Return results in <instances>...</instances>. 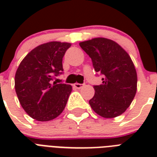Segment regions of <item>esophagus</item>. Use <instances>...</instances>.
Returning a JSON list of instances; mask_svg holds the SVG:
<instances>
[{
	"instance_id": "obj_1",
	"label": "esophagus",
	"mask_w": 157,
	"mask_h": 157,
	"mask_svg": "<svg viewBox=\"0 0 157 157\" xmlns=\"http://www.w3.org/2000/svg\"><path fill=\"white\" fill-rule=\"evenodd\" d=\"M83 84H79V83H75L73 85V86L75 87V88L76 89H81L82 87H83Z\"/></svg>"
}]
</instances>
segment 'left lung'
Here are the masks:
<instances>
[{
    "label": "left lung",
    "mask_w": 157,
    "mask_h": 157,
    "mask_svg": "<svg viewBox=\"0 0 157 157\" xmlns=\"http://www.w3.org/2000/svg\"><path fill=\"white\" fill-rule=\"evenodd\" d=\"M90 57L96 72L103 74V84L94 86L89 101L92 109L103 118L123 114L137 91V72L129 54L116 41L96 37L79 43Z\"/></svg>",
    "instance_id": "obj_1"
}]
</instances>
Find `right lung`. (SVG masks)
Listing matches in <instances>:
<instances>
[{
    "mask_svg": "<svg viewBox=\"0 0 157 157\" xmlns=\"http://www.w3.org/2000/svg\"><path fill=\"white\" fill-rule=\"evenodd\" d=\"M70 46L71 43L60 41L41 44L24 57L16 71L14 88L18 101L36 121H52L66 107L72 87L52 83V80L63 71V58Z\"/></svg>",
    "mask_w": 157,
    "mask_h": 157,
    "instance_id": "add662e5",
    "label": "right lung"
}]
</instances>
